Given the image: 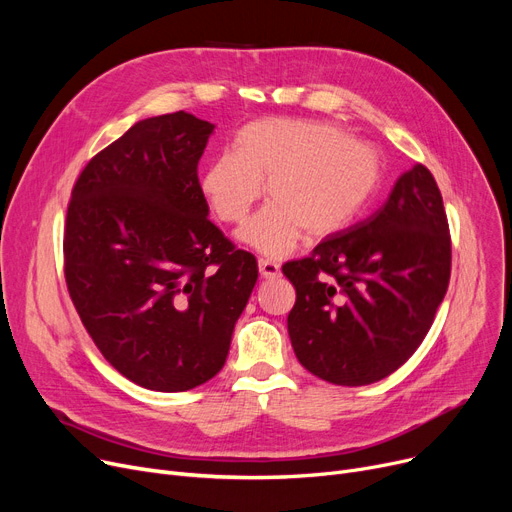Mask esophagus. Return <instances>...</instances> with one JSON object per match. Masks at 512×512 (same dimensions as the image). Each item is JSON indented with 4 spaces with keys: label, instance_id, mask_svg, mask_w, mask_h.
<instances>
[{
    "label": "esophagus",
    "instance_id": "1",
    "mask_svg": "<svg viewBox=\"0 0 512 512\" xmlns=\"http://www.w3.org/2000/svg\"><path fill=\"white\" fill-rule=\"evenodd\" d=\"M259 274L265 280H274V278L280 276V265L276 261H272V259H263L261 257L259 259Z\"/></svg>",
    "mask_w": 512,
    "mask_h": 512
}]
</instances>
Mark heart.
Here are the masks:
<instances>
[{"mask_svg":"<svg viewBox=\"0 0 512 512\" xmlns=\"http://www.w3.org/2000/svg\"><path fill=\"white\" fill-rule=\"evenodd\" d=\"M234 153L215 155L201 191L222 222H242L263 193L272 203L240 230L253 249L280 257L301 236L324 238L351 222L380 182L369 145L319 122L265 118L242 126Z\"/></svg>","mask_w":512,"mask_h":512,"instance_id":"obj_1","label":"heart"}]
</instances>
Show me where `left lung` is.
I'll list each match as a JSON object with an SVG mask.
<instances>
[{
    "instance_id": "left-lung-1",
    "label": "left lung",
    "mask_w": 512,
    "mask_h": 512,
    "mask_svg": "<svg viewBox=\"0 0 512 512\" xmlns=\"http://www.w3.org/2000/svg\"><path fill=\"white\" fill-rule=\"evenodd\" d=\"M450 265L440 188L432 172L415 164L369 218L282 265L297 290L288 313L294 355L336 386L384 380L432 328Z\"/></svg>"
}]
</instances>
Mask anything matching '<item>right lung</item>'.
I'll list each match as a JSON object with an SVG mask.
<instances>
[{
	"mask_svg": "<svg viewBox=\"0 0 512 512\" xmlns=\"http://www.w3.org/2000/svg\"><path fill=\"white\" fill-rule=\"evenodd\" d=\"M213 124L147 118L91 157L64 226V276L95 346L147 390L184 392L218 373L257 261L209 222L197 168Z\"/></svg>",
	"mask_w": 512,
	"mask_h": 512,
	"instance_id": "1",
	"label": "right lung"
}]
</instances>
